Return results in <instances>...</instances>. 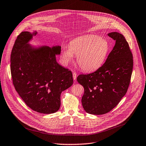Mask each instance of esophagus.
<instances>
[{
  "label": "esophagus",
  "mask_w": 146,
  "mask_h": 146,
  "mask_svg": "<svg viewBox=\"0 0 146 146\" xmlns=\"http://www.w3.org/2000/svg\"><path fill=\"white\" fill-rule=\"evenodd\" d=\"M73 78L74 80H76V78H77V73L76 72L73 73Z\"/></svg>",
  "instance_id": "esophagus-1"
}]
</instances>
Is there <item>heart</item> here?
Listing matches in <instances>:
<instances>
[{
	"label": "heart",
	"instance_id": "heart-1",
	"mask_svg": "<svg viewBox=\"0 0 146 146\" xmlns=\"http://www.w3.org/2000/svg\"><path fill=\"white\" fill-rule=\"evenodd\" d=\"M110 50L109 43L95 35L81 36L72 40L69 47L62 51V60L68 64L77 56V62L81 70L92 72L99 69L106 60Z\"/></svg>",
	"mask_w": 146,
	"mask_h": 146
}]
</instances>
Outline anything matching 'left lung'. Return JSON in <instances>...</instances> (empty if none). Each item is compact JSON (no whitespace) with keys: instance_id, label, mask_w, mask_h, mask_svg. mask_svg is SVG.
<instances>
[{"instance_id":"obj_1","label":"left lung","mask_w":146,"mask_h":146,"mask_svg":"<svg viewBox=\"0 0 146 146\" xmlns=\"http://www.w3.org/2000/svg\"><path fill=\"white\" fill-rule=\"evenodd\" d=\"M108 36L115 44L105 63L95 72L77 78L84 88L82 107L94 115L108 113L118 105L127 92L132 73L133 55L125 38L116 32Z\"/></svg>"}]
</instances>
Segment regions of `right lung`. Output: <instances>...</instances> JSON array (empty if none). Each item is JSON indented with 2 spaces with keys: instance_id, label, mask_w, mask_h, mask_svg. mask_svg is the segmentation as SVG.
<instances>
[{
  "instance_id": "right-lung-1",
  "label": "right lung",
  "mask_w": 146,
  "mask_h": 146,
  "mask_svg": "<svg viewBox=\"0 0 146 146\" xmlns=\"http://www.w3.org/2000/svg\"><path fill=\"white\" fill-rule=\"evenodd\" d=\"M36 31L23 32L17 37L11 54V74L15 90L26 105L43 114L56 112L60 94L72 86V73L56 60L60 46L33 47L28 43Z\"/></svg>"
}]
</instances>
